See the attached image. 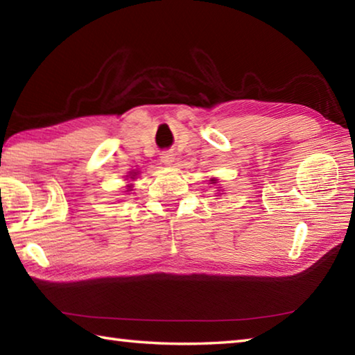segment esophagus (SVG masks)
I'll return each mask as SVG.
<instances>
[{
    "label": "esophagus",
    "mask_w": 355,
    "mask_h": 355,
    "mask_svg": "<svg viewBox=\"0 0 355 355\" xmlns=\"http://www.w3.org/2000/svg\"><path fill=\"white\" fill-rule=\"evenodd\" d=\"M161 161H163L166 166H172L173 161H175V156H173V153H171V152H166L161 155Z\"/></svg>",
    "instance_id": "34e87169"
}]
</instances>
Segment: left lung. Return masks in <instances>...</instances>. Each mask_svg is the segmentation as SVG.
<instances>
[{
	"label": "left lung",
	"mask_w": 355,
	"mask_h": 355,
	"mask_svg": "<svg viewBox=\"0 0 355 355\" xmlns=\"http://www.w3.org/2000/svg\"><path fill=\"white\" fill-rule=\"evenodd\" d=\"M209 184H218V178H209ZM218 191H220V189H218Z\"/></svg>",
	"instance_id": "obj_1"
}]
</instances>
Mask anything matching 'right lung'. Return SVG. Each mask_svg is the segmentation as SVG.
Here are the masks:
<instances>
[{
  "mask_svg": "<svg viewBox=\"0 0 355 355\" xmlns=\"http://www.w3.org/2000/svg\"><path fill=\"white\" fill-rule=\"evenodd\" d=\"M137 173H139L137 171H131V172H128V175H125V177H127V180H131V182H133V180L137 177ZM131 188H133V184L131 183L127 184V191H133Z\"/></svg>",
  "mask_w": 355,
  "mask_h": 355,
  "instance_id": "right-lung-1",
  "label": "right lung"
}]
</instances>
